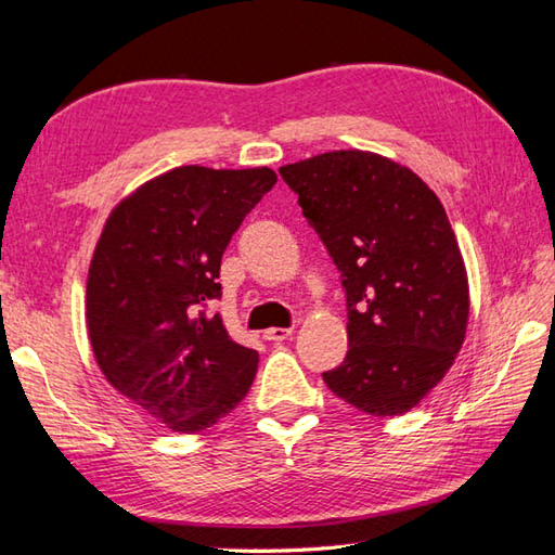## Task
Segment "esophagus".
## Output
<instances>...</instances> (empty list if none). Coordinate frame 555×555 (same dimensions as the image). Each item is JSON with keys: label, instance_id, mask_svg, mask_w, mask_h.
Here are the masks:
<instances>
[{"label": "esophagus", "instance_id": "obj_1", "mask_svg": "<svg viewBox=\"0 0 555 555\" xmlns=\"http://www.w3.org/2000/svg\"><path fill=\"white\" fill-rule=\"evenodd\" d=\"M263 337L268 343H282L287 340V337H292V327H268Z\"/></svg>", "mask_w": 555, "mask_h": 555}]
</instances>
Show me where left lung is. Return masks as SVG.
Returning <instances> with one entry per match:
<instances>
[{
    "label": "left lung",
    "mask_w": 555,
    "mask_h": 555,
    "mask_svg": "<svg viewBox=\"0 0 555 555\" xmlns=\"http://www.w3.org/2000/svg\"><path fill=\"white\" fill-rule=\"evenodd\" d=\"M340 270L347 357L323 380L373 416L436 388L465 343L469 285L446 208L412 169L366 151L280 167Z\"/></svg>",
    "instance_id": "left-lung-1"
}]
</instances>
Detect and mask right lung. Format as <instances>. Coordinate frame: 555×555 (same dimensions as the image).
I'll use <instances>...</instances> for the list:
<instances>
[{"instance_id":"add662e5","label":"right lung","mask_w":555,"mask_h":555,"mask_svg":"<svg viewBox=\"0 0 555 555\" xmlns=\"http://www.w3.org/2000/svg\"><path fill=\"white\" fill-rule=\"evenodd\" d=\"M270 167H175L109 212L86 285V325L100 371L165 428L198 434L251 388L258 352L222 315L220 263L232 234L275 186Z\"/></svg>"}]
</instances>
